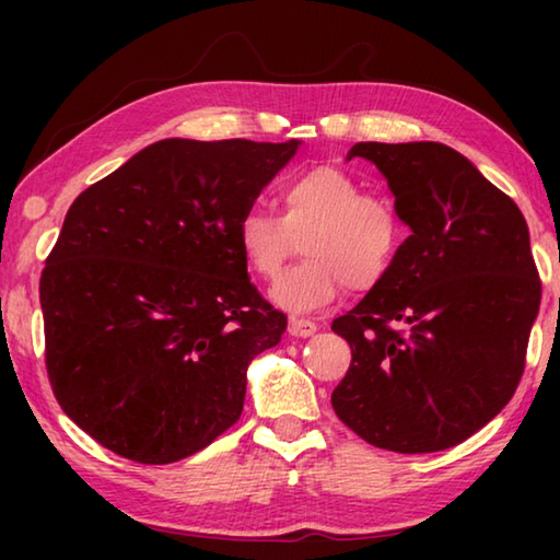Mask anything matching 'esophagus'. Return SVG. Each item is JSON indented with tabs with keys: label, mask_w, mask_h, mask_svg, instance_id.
Wrapping results in <instances>:
<instances>
[{
	"label": "esophagus",
	"mask_w": 560,
	"mask_h": 560,
	"mask_svg": "<svg viewBox=\"0 0 560 560\" xmlns=\"http://www.w3.org/2000/svg\"><path fill=\"white\" fill-rule=\"evenodd\" d=\"M289 334L296 336V338H308V336L316 334V324H314V320H308V318L293 316L289 320Z\"/></svg>",
	"instance_id": "34e87169"
}]
</instances>
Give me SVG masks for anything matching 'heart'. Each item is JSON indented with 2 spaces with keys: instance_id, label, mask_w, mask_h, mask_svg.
I'll list each match as a JSON object with an SVG mask.
<instances>
[{
  "instance_id": "1",
  "label": "heart",
  "mask_w": 560,
  "mask_h": 560,
  "mask_svg": "<svg viewBox=\"0 0 560 560\" xmlns=\"http://www.w3.org/2000/svg\"><path fill=\"white\" fill-rule=\"evenodd\" d=\"M279 214L249 210L236 222V246L254 277L273 281L296 254L306 259L273 287V301L289 311L328 306L346 287L371 291L400 257L407 226L385 195L363 192L336 165H316L283 179Z\"/></svg>"
}]
</instances>
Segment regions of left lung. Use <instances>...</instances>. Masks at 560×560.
<instances>
[{"mask_svg": "<svg viewBox=\"0 0 560 560\" xmlns=\"http://www.w3.org/2000/svg\"><path fill=\"white\" fill-rule=\"evenodd\" d=\"M350 158L387 177L410 236L385 281L330 326L353 353L330 405L373 447H454L524 375L541 306L526 220L442 143H355Z\"/></svg>", "mask_w": 560, "mask_h": 560, "instance_id": "left-lung-1", "label": "left lung"}]
</instances>
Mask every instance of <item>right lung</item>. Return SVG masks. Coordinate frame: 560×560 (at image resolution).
Wrapping results in <instances>:
<instances>
[{
    "mask_svg": "<svg viewBox=\"0 0 560 560\" xmlns=\"http://www.w3.org/2000/svg\"><path fill=\"white\" fill-rule=\"evenodd\" d=\"M296 148L167 138L69 207L39 281L46 373L101 447L170 464L240 420L287 316L246 277L236 222Z\"/></svg>",
    "mask_w": 560,
    "mask_h": 560,
    "instance_id": "right-lung-1",
    "label": "right lung"
}]
</instances>
